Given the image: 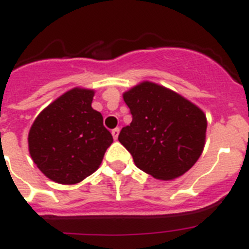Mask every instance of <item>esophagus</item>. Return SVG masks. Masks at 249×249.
Returning a JSON list of instances; mask_svg holds the SVG:
<instances>
[{"label":"esophagus","mask_w":249,"mask_h":249,"mask_svg":"<svg viewBox=\"0 0 249 249\" xmlns=\"http://www.w3.org/2000/svg\"><path fill=\"white\" fill-rule=\"evenodd\" d=\"M118 133H120V128H114V129H112V136H113V138L114 140H117L118 138Z\"/></svg>","instance_id":"esophagus-1"}]
</instances>
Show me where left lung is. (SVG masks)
<instances>
[{
	"instance_id": "1",
	"label": "left lung",
	"mask_w": 249,
	"mask_h": 249,
	"mask_svg": "<svg viewBox=\"0 0 249 249\" xmlns=\"http://www.w3.org/2000/svg\"><path fill=\"white\" fill-rule=\"evenodd\" d=\"M132 114L118 141L136 166L157 179L186 173L201 156L206 140L203 112L176 92L143 82L123 94Z\"/></svg>"
}]
</instances>
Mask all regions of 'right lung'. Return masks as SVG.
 I'll list each match as a JSON object with an SVG mask.
<instances>
[{
    "mask_svg": "<svg viewBox=\"0 0 249 249\" xmlns=\"http://www.w3.org/2000/svg\"><path fill=\"white\" fill-rule=\"evenodd\" d=\"M94 92L73 89L46 107L28 133L30 155L52 181L74 184L100 167L113 142L100 112L91 107Z\"/></svg>",
    "mask_w": 249,
    "mask_h": 249,
    "instance_id": "right-lung-1",
    "label": "right lung"
}]
</instances>
